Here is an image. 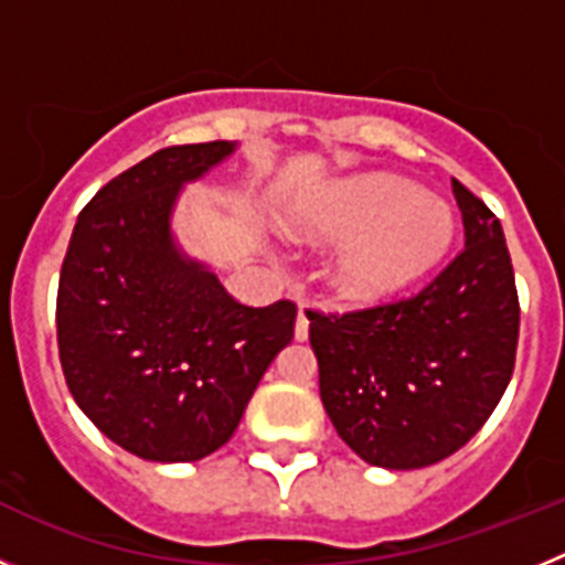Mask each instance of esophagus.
I'll use <instances>...</instances> for the list:
<instances>
[{"label":"esophagus","mask_w":565,"mask_h":565,"mask_svg":"<svg viewBox=\"0 0 565 565\" xmlns=\"http://www.w3.org/2000/svg\"><path fill=\"white\" fill-rule=\"evenodd\" d=\"M294 337H297L299 342H306L308 339V317H306V311H302V306H299L297 326H294Z\"/></svg>","instance_id":"esophagus-1"}]
</instances>
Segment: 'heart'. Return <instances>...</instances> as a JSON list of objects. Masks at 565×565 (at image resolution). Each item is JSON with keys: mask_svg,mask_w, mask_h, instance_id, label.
Returning <instances> with one entry per match:
<instances>
[{"mask_svg": "<svg viewBox=\"0 0 565 565\" xmlns=\"http://www.w3.org/2000/svg\"><path fill=\"white\" fill-rule=\"evenodd\" d=\"M306 237L344 239L331 263V286L348 302L371 306L396 297L450 248L456 217L438 194L391 174H367L333 189L326 201L291 217Z\"/></svg>", "mask_w": 565, "mask_h": 565, "instance_id": "b5f03b06", "label": "heart"}]
</instances>
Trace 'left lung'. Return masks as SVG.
Listing matches in <instances>:
<instances>
[{"mask_svg": "<svg viewBox=\"0 0 565 565\" xmlns=\"http://www.w3.org/2000/svg\"><path fill=\"white\" fill-rule=\"evenodd\" d=\"M463 252L430 286L351 313L308 311L328 418L362 461L430 467L483 427L515 371V271L498 217L452 178Z\"/></svg>", "mask_w": 565, "mask_h": 565, "instance_id": "1", "label": "left lung"}]
</instances>
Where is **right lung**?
Returning <instances> with one entry per match:
<instances>
[{
	"mask_svg": "<svg viewBox=\"0 0 565 565\" xmlns=\"http://www.w3.org/2000/svg\"><path fill=\"white\" fill-rule=\"evenodd\" d=\"M234 147H167L113 178L78 214L62 263L56 333L70 393L109 441L143 461L221 450L294 339V302L239 306L172 237L183 183Z\"/></svg>",
	"mask_w": 565,
	"mask_h": 565,
	"instance_id": "right-lung-1",
	"label": "right lung"
}]
</instances>
